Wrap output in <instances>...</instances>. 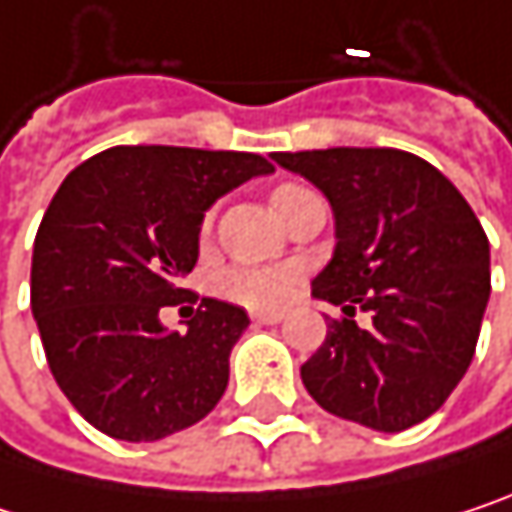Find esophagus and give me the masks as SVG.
<instances>
[{"label":"esophagus","mask_w":512,"mask_h":512,"mask_svg":"<svg viewBox=\"0 0 512 512\" xmlns=\"http://www.w3.org/2000/svg\"><path fill=\"white\" fill-rule=\"evenodd\" d=\"M252 320H255L257 326H272V323H281L284 314H281V311H255Z\"/></svg>","instance_id":"esophagus-1"}]
</instances>
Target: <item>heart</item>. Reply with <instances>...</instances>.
Here are the masks:
<instances>
[{
    "instance_id": "heart-1",
    "label": "heart",
    "mask_w": 512,
    "mask_h": 512,
    "mask_svg": "<svg viewBox=\"0 0 512 512\" xmlns=\"http://www.w3.org/2000/svg\"><path fill=\"white\" fill-rule=\"evenodd\" d=\"M290 189H302L296 183H284L272 192L284 195ZM210 228V216L204 219V231ZM216 287L222 296L246 305V308H278L290 299L293 287H296V269L293 266H228L219 278Z\"/></svg>"
}]
</instances>
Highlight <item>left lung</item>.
<instances>
[{"instance_id":"left-lung-1","label":"left lung","mask_w":512,"mask_h":512,"mask_svg":"<svg viewBox=\"0 0 512 512\" xmlns=\"http://www.w3.org/2000/svg\"><path fill=\"white\" fill-rule=\"evenodd\" d=\"M335 210L338 246L311 293L341 305L302 364L332 415L382 433L430 418L457 388L489 302V240L460 189L397 148L272 154ZM367 310L361 330L355 311Z\"/></svg>"}]
</instances>
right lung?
Here are the masks:
<instances>
[{"instance_id": "obj_1", "label": "right lung", "mask_w": 512, "mask_h": 512, "mask_svg": "<svg viewBox=\"0 0 512 512\" xmlns=\"http://www.w3.org/2000/svg\"><path fill=\"white\" fill-rule=\"evenodd\" d=\"M269 171L243 151L118 145L64 177L35 237L32 314L58 388L91 427L156 442L222 400L246 311L201 299L186 332L159 314L198 299L180 278L204 210Z\"/></svg>"}]
</instances>
